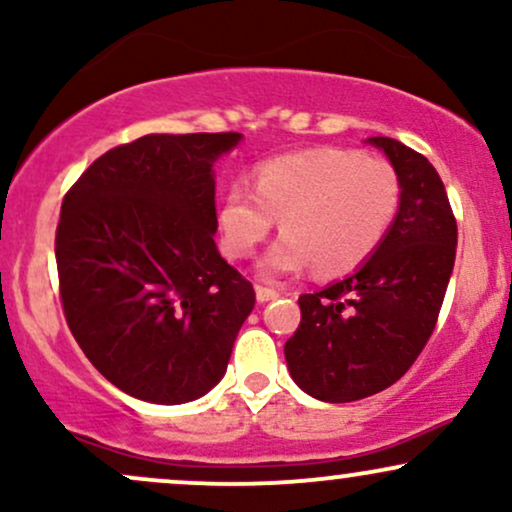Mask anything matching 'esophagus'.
Wrapping results in <instances>:
<instances>
[{"mask_svg":"<svg viewBox=\"0 0 512 512\" xmlns=\"http://www.w3.org/2000/svg\"><path fill=\"white\" fill-rule=\"evenodd\" d=\"M255 293H257V301L260 303H269V301H276V298H279V291L267 289V286H255Z\"/></svg>","mask_w":512,"mask_h":512,"instance_id":"1","label":"esophagus"}]
</instances>
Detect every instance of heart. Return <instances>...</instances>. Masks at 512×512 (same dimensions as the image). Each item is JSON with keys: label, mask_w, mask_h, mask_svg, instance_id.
<instances>
[{"label": "heart", "mask_w": 512, "mask_h": 512, "mask_svg": "<svg viewBox=\"0 0 512 512\" xmlns=\"http://www.w3.org/2000/svg\"><path fill=\"white\" fill-rule=\"evenodd\" d=\"M252 187H228L219 207L223 248L250 257L281 219V236L262 257L264 279H284L313 264L320 276L363 267L390 233L402 204V180L385 158L361 151H293L262 161Z\"/></svg>", "instance_id": "obj_1"}]
</instances>
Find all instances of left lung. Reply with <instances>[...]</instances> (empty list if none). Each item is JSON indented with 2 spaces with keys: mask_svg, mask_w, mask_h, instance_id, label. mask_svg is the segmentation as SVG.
Returning a JSON list of instances; mask_svg holds the SVG:
<instances>
[{
  "mask_svg": "<svg viewBox=\"0 0 512 512\" xmlns=\"http://www.w3.org/2000/svg\"><path fill=\"white\" fill-rule=\"evenodd\" d=\"M397 168L402 204L378 252L354 274L303 293L286 366L322 402H356L397 383L438 322L455 264L457 221L438 170L390 137H370Z\"/></svg>",
  "mask_w": 512,
  "mask_h": 512,
  "instance_id": "obj_1",
  "label": "left lung"
}]
</instances>
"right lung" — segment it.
Segmentation results:
<instances>
[{
	"mask_svg": "<svg viewBox=\"0 0 512 512\" xmlns=\"http://www.w3.org/2000/svg\"><path fill=\"white\" fill-rule=\"evenodd\" d=\"M240 139L146 134L105 151L64 195L55 257L67 325L98 373L144 402L207 395L255 308L214 243L211 168Z\"/></svg>",
	"mask_w": 512,
	"mask_h": 512,
	"instance_id": "right-lung-1",
	"label": "right lung"
}]
</instances>
